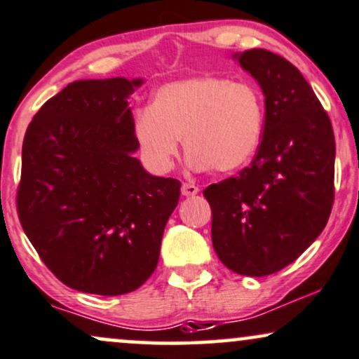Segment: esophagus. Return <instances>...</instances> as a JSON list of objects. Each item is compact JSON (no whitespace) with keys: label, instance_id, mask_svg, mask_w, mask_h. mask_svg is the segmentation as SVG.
Instances as JSON below:
<instances>
[{"label":"esophagus","instance_id":"obj_1","mask_svg":"<svg viewBox=\"0 0 359 359\" xmlns=\"http://www.w3.org/2000/svg\"><path fill=\"white\" fill-rule=\"evenodd\" d=\"M198 194V187L197 185H194V184H182V196H185V197H194V196H197Z\"/></svg>","mask_w":359,"mask_h":359}]
</instances>
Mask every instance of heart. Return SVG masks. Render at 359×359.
<instances>
[{
  "label": "heart",
  "mask_w": 359,
  "mask_h": 359,
  "mask_svg": "<svg viewBox=\"0 0 359 359\" xmlns=\"http://www.w3.org/2000/svg\"><path fill=\"white\" fill-rule=\"evenodd\" d=\"M264 125V95L256 83L196 75L158 86L149 111L133 116V137L157 174L174 165L180 138L194 170L232 174L256 157Z\"/></svg>",
  "instance_id": "1"
}]
</instances>
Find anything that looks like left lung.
I'll return each instance as SVG.
<instances>
[{
    "label": "left lung",
    "instance_id": "left-lung-1",
    "mask_svg": "<svg viewBox=\"0 0 359 359\" xmlns=\"http://www.w3.org/2000/svg\"><path fill=\"white\" fill-rule=\"evenodd\" d=\"M234 58L264 93V135L250 167L209 185L204 197L222 264L262 278L296 261L326 227L336 144L330 116L294 65L262 48Z\"/></svg>",
    "mask_w": 359,
    "mask_h": 359
}]
</instances>
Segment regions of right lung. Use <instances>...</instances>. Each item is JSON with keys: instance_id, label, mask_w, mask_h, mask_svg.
<instances>
[{"instance_id": "obj_1", "label": "right lung", "mask_w": 359, "mask_h": 359, "mask_svg": "<svg viewBox=\"0 0 359 359\" xmlns=\"http://www.w3.org/2000/svg\"><path fill=\"white\" fill-rule=\"evenodd\" d=\"M123 76L79 80L33 116L21 152L18 215L41 261L68 287L100 296L135 291L157 267L180 182L133 157Z\"/></svg>"}]
</instances>
